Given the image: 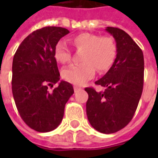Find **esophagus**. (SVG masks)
Segmentation results:
<instances>
[{"label": "esophagus", "instance_id": "1", "mask_svg": "<svg viewBox=\"0 0 158 158\" xmlns=\"http://www.w3.org/2000/svg\"><path fill=\"white\" fill-rule=\"evenodd\" d=\"M73 89H74V91H75V92H79V90H81V89H82V88H80V87H79V86H74V87H73Z\"/></svg>", "mask_w": 158, "mask_h": 158}]
</instances>
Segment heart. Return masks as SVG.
Masks as SVG:
<instances>
[{
  "mask_svg": "<svg viewBox=\"0 0 158 158\" xmlns=\"http://www.w3.org/2000/svg\"><path fill=\"white\" fill-rule=\"evenodd\" d=\"M72 45L84 51L82 63L70 65L62 70L65 80L76 85H82L92 79L96 69L99 73L108 71L115 61L118 47L115 40L111 36L83 33L71 40ZM54 56L60 63L65 64L71 59V52L63 41L58 42L54 49Z\"/></svg>",
  "mask_w": 158,
  "mask_h": 158,
  "instance_id": "obj_1",
  "label": "heart"
}]
</instances>
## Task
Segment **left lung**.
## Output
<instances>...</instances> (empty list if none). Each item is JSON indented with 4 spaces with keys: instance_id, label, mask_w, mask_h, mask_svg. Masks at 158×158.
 Here are the masks:
<instances>
[{
    "instance_id": "8db88e82",
    "label": "left lung",
    "mask_w": 158,
    "mask_h": 158,
    "mask_svg": "<svg viewBox=\"0 0 158 158\" xmlns=\"http://www.w3.org/2000/svg\"><path fill=\"white\" fill-rule=\"evenodd\" d=\"M106 30L115 39L117 56L108 72L95 83L105 90L85 89L89 95L86 113L94 129L113 134L131 121L138 106L144 84V56L123 30L113 27H106Z\"/></svg>"
}]
</instances>
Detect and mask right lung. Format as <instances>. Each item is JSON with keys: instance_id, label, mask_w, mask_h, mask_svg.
Listing matches in <instances>:
<instances>
[{"instance_id": "obj_1", "label": "right lung", "mask_w": 158, "mask_h": 158, "mask_svg": "<svg viewBox=\"0 0 158 158\" xmlns=\"http://www.w3.org/2000/svg\"><path fill=\"white\" fill-rule=\"evenodd\" d=\"M69 31L49 26L23 40L13 56L12 89L17 109L27 125L38 132L52 131L61 123L65 104L73 94V85L60 80L54 49Z\"/></svg>"}]
</instances>
